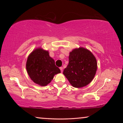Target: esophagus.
I'll return each mask as SVG.
<instances>
[{"mask_svg":"<svg viewBox=\"0 0 123 123\" xmlns=\"http://www.w3.org/2000/svg\"><path fill=\"white\" fill-rule=\"evenodd\" d=\"M60 70H61V73L63 72V67H60Z\"/></svg>","mask_w":123,"mask_h":123,"instance_id":"34e87169","label":"esophagus"}]
</instances>
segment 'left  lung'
Wrapping results in <instances>:
<instances>
[{
	"mask_svg": "<svg viewBox=\"0 0 123 123\" xmlns=\"http://www.w3.org/2000/svg\"><path fill=\"white\" fill-rule=\"evenodd\" d=\"M97 69V60L88 49L80 47L70 52L69 63L63 74L72 86H87L94 78Z\"/></svg>",
	"mask_w": 123,
	"mask_h": 123,
	"instance_id": "obj_1",
	"label": "left lung"
}]
</instances>
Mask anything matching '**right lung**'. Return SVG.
Wrapping results in <instances>:
<instances>
[{
    "label": "right lung",
    "mask_w": 123,
    "mask_h": 123,
    "mask_svg": "<svg viewBox=\"0 0 123 123\" xmlns=\"http://www.w3.org/2000/svg\"><path fill=\"white\" fill-rule=\"evenodd\" d=\"M26 68L31 79L41 86H47L55 75L61 73L48 51L39 48L34 50L27 59Z\"/></svg>",
    "instance_id": "1"
}]
</instances>
